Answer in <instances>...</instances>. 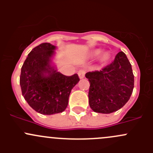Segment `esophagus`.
<instances>
[{"label":"esophagus","instance_id":"esophagus-1","mask_svg":"<svg viewBox=\"0 0 153 153\" xmlns=\"http://www.w3.org/2000/svg\"><path fill=\"white\" fill-rule=\"evenodd\" d=\"M78 76H79V78H81V79H82V78H84V75H85V71H84V69H81V70L78 71Z\"/></svg>","mask_w":153,"mask_h":153}]
</instances>
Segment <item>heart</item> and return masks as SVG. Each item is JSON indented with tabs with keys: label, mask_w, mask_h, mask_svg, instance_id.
<instances>
[{
	"label": "heart",
	"mask_w": 153,
	"mask_h": 153,
	"mask_svg": "<svg viewBox=\"0 0 153 153\" xmlns=\"http://www.w3.org/2000/svg\"><path fill=\"white\" fill-rule=\"evenodd\" d=\"M101 51L100 50V49H96V50H95L93 52V55L94 56L97 57V56H98L100 54H101ZM108 58H109V55H108L107 54H105V55L102 57V58L104 61H106V60L108 59Z\"/></svg>",
	"instance_id": "heart-1"
}]
</instances>
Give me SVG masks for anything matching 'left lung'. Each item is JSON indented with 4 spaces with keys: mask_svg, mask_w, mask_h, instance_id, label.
Segmentation results:
<instances>
[{
    "mask_svg": "<svg viewBox=\"0 0 153 153\" xmlns=\"http://www.w3.org/2000/svg\"><path fill=\"white\" fill-rule=\"evenodd\" d=\"M89 81V104L95 112L109 114L123 107L134 88L132 66L124 52H119L111 64L100 71L86 73Z\"/></svg>",
    "mask_w": 153,
    "mask_h": 153,
    "instance_id": "1",
    "label": "left lung"
}]
</instances>
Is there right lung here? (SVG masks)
Wrapping results in <instances>:
<instances>
[{"label":"right lung","instance_id":"add662e5","mask_svg":"<svg viewBox=\"0 0 153 153\" xmlns=\"http://www.w3.org/2000/svg\"><path fill=\"white\" fill-rule=\"evenodd\" d=\"M56 47L43 43L34 48L21 67L20 76L22 95L28 104L43 115L65 110L71 90L80 78L77 74L66 76L52 67Z\"/></svg>","mask_w":153,"mask_h":153}]
</instances>
